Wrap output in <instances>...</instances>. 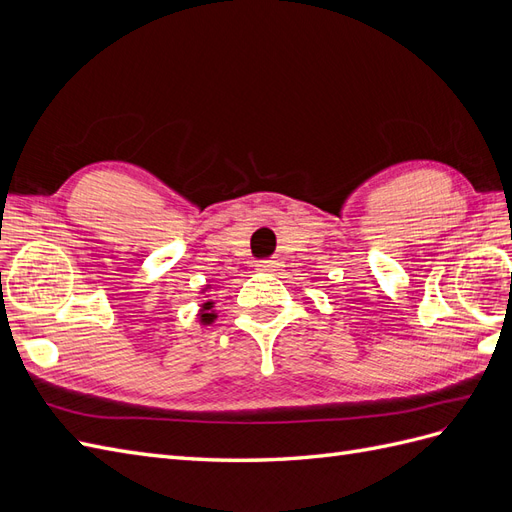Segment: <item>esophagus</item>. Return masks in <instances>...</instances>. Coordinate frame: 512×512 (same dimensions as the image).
<instances>
[{"label": "esophagus", "instance_id": "esophagus-1", "mask_svg": "<svg viewBox=\"0 0 512 512\" xmlns=\"http://www.w3.org/2000/svg\"><path fill=\"white\" fill-rule=\"evenodd\" d=\"M258 269H262V271H275L277 267H280V262L277 260H258V265H256Z\"/></svg>", "mask_w": 512, "mask_h": 512}]
</instances>
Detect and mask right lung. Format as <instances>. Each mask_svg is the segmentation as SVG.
I'll use <instances>...</instances> for the list:
<instances>
[{
  "instance_id": "add662e5",
  "label": "right lung",
  "mask_w": 512,
  "mask_h": 512,
  "mask_svg": "<svg viewBox=\"0 0 512 512\" xmlns=\"http://www.w3.org/2000/svg\"><path fill=\"white\" fill-rule=\"evenodd\" d=\"M213 307V303L211 301H207L205 305H203V309H200V312H203V314H200V320H203L205 324H209V322H213V318H215V314H209V309Z\"/></svg>"
}]
</instances>
